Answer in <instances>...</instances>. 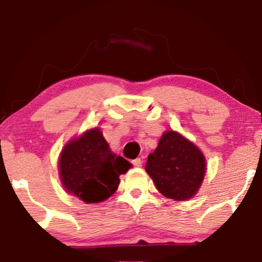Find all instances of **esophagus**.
Wrapping results in <instances>:
<instances>
[{
    "label": "esophagus",
    "instance_id": "obj_1",
    "mask_svg": "<svg viewBox=\"0 0 262 262\" xmlns=\"http://www.w3.org/2000/svg\"><path fill=\"white\" fill-rule=\"evenodd\" d=\"M132 164H134L135 167H141L142 166V160L141 159H136L132 161Z\"/></svg>",
    "mask_w": 262,
    "mask_h": 262
}]
</instances>
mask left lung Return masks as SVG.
Returning a JSON list of instances; mask_svg holds the SVG:
<instances>
[{
  "instance_id": "8db88e82",
  "label": "left lung",
  "mask_w": 262,
  "mask_h": 262,
  "mask_svg": "<svg viewBox=\"0 0 262 262\" xmlns=\"http://www.w3.org/2000/svg\"><path fill=\"white\" fill-rule=\"evenodd\" d=\"M145 170L160 193L181 202L198 192L206 170L205 157L180 134L167 131L148 156Z\"/></svg>"
}]
</instances>
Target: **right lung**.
<instances>
[{"instance_id":"add662e5","label":"right lung","mask_w":262,"mask_h":262,"mask_svg":"<svg viewBox=\"0 0 262 262\" xmlns=\"http://www.w3.org/2000/svg\"><path fill=\"white\" fill-rule=\"evenodd\" d=\"M130 167L128 161L111 151L100 128H92L71 139L59 157L64 188L87 204L110 198L119 186V177Z\"/></svg>"}]
</instances>
